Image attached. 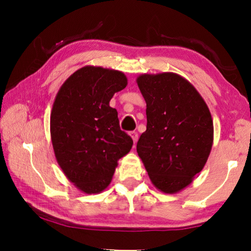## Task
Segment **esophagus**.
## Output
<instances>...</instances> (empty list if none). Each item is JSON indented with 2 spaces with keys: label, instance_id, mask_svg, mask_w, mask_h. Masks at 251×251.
I'll use <instances>...</instances> for the list:
<instances>
[{
  "label": "esophagus",
  "instance_id": "esophagus-1",
  "mask_svg": "<svg viewBox=\"0 0 251 251\" xmlns=\"http://www.w3.org/2000/svg\"><path fill=\"white\" fill-rule=\"evenodd\" d=\"M129 135H130V137L133 138L134 143L137 142V139H138V133H137V131H136V130H131V131H129Z\"/></svg>",
  "mask_w": 251,
  "mask_h": 251
}]
</instances>
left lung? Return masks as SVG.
<instances>
[{
	"instance_id": "8db88e82",
	"label": "left lung",
	"mask_w": 251,
	"mask_h": 251,
	"mask_svg": "<svg viewBox=\"0 0 251 251\" xmlns=\"http://www.w3.org/2000/svg\"><path fill=\"white\" fill-rule=\"evenodd\" d=\"M137 84L147 107L138 156L157 188L177 193L192 182L209 156L214 138L210 112L193 85L177 74H144Z\"/></svg>"
}]
</instances>
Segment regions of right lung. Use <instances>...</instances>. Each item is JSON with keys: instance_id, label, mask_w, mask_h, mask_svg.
<instances>
[{"instance_id": "add662e5", "label": "right lung", "mask_w": 251, "mask_h": 251, "mask_svg": "<svg viewBox=\"0 0 251 251\" xmlns=\"http://www.w3.org/2000/svg\"><path fill=\"white\" fill-rule=\"evenodd\" d=\"M126 85L122 72L86 66L66 79L55 99L50 114L55 157L66 177L86 194L109 185L117 160L133 146L121 129L117 110L109 106Z\"/></svg>"}]
</instances>
